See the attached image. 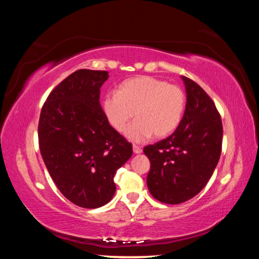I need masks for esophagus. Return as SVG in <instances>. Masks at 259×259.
<instances>
[{
  "label": "esophagus",
  "mask_w": 259,
  "mask_h": 259,
  "mask_svg": "<svg viewBox=\"0 0 259 259\" xmlns=\"http://www.w3.org/2000/svg\"><path fill=\"white\" fill-rule=\"evenodd\" d=\"M133 150H134L135 154H140V153L143 152L142 147H139V146H137V145H134V146H133Z\"/></svg>",
  "instance_id": "34e87169"
}]
</instances>
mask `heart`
Segmentation results:
<instances>
[{"label":"heart","instance_id":"b5f03b06","mask_svg":"<svg viewBox=\"0 0 259 259\" xmlns=\"http://www.w3.org/2000/svg\"><path fill=\"white\" fill-rule=\"evenodd\" d=\"M186 98L182 88L152 76H136L122 82L117 93L105 96L103 111L108 123L117 133L135 143L154 136L164 138L172 134L183 119Z\"/></svg>","mask_w":259,"mask_h":259}]
</instances>
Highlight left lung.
Segmentation results:
<instances>
[{
  "mask_svg": "<svg viewBox=\"0 0 259 259\" xmlns=\"http://www.w3.org/2000/svg\"><path fill=\"white\" fill-rule=\"evenodd\" d=\"M182 78L187 100L181 123L168 138L144 148L151 162L148 190L168 204L185 202L200 193L222 152L223 124L216 105L198 83Z\"/></svg>",
  "mask_w": 259,
  "mask_h": 259,
  "instance_id": "8db88e82",
  "label": "left lung"
}]
</instances>
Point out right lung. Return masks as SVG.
Here are the masks:
<instances>
[{
    "label": "right lung",
    "instance_id": "1",
    "mask_svg": "<svg viewBox=\"0 0 259 259\" xmlns=\"http://www.w3.org/2000/svg\"><path fill=\"white\" fill-rule=\"evenodd\" d=\"M107 78L106 71L72 73L48 96L38 121V145L52 181L65 198L88 209L112 200L116 170L133 155V145L100 106Z\"/></svg>",
    "mask_w": 259,
    "mask_h": 259
}]
</instances>
